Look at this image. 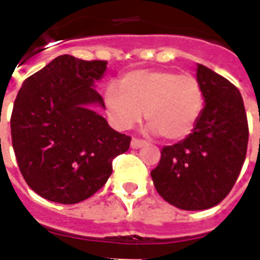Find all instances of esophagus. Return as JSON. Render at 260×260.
I'll use <instances>...</instances> for the list:
<instances>
[{
    "label": "esophagus",
    "mask_w": 260,
    "mask_h": 260,
    "mask_svg": "<svg viewBox=\"0 0 260 260\" xmlns=\"http://www.w3.org/2000/svg\"><path fill=\"white\" fill-rule=\"evenodd\" d=\"M145 145H146V142L141 141V139H135V138H134V139L131 141V147H132V149H141V147L145 146Z\"/></svg>",
    "instance_id": "esophagus-1"
}]
</instances>
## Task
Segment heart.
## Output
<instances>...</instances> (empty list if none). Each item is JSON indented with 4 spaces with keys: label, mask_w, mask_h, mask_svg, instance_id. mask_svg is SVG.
Returning a JSON list of instances; mask_svg holds the SVG:
<instances>
[{
    "label": "heart",
    "mask_w": 260,
    "mask_h": 260,
    "mask_svg": "<svg viewBox=\"0 0 260 260\" xmlns=\"http://www.w3.org/2000/svg\"><path fill=\"white\" fill-rule=\"evenodd\" d=\"M121 87L108 86L104 104L110 121L118 129H131L143 117L149 129L167 141L191 135L203 110V91L192 75L145 69L126 74Z\"/></svg>",
    "instance_id": "heart-1"
}]
</instances>
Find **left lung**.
Wrapping results in <instances>:
<instances>
[{"instance_id": "obj_1", "label": "left lung", "mask_w": 260, "mask_h": 260, "mask_svg": "<svg viewBox=\"0 0 260 260\" xmlns=\"http://www.w3.org/2000/svg\"><path fill=\"white\" fill-rule=\"evenodd\" d=\"M205 106L191 135L161 150L152 170L156 191L182 210H205L229 195L245 161L248 121L241 93L212 69L198 64Z\"/></svg>"}]
</instances>
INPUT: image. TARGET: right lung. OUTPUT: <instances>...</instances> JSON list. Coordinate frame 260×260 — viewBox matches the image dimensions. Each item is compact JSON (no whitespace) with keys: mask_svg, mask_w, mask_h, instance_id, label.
Wrapping results in <instances>:
<instances>
[{"mask_svg":"<svg viewBox=\"0 0 260 260\" xmlns=\"http://www.w3.org/2000/svg\"><path fill=\"white\" fill-rule=\"evenodd\" d=\"M106 61L59 55L23 82L11 117L15 156L23 178L47 201L74 205L96 193L113 173V158L129 149L91 106Z\"/></svg>","mask_w":260,"mask_h":260,"instance_id":"right-lung-1","label":"right lung"}]
</instances>
